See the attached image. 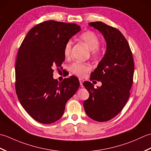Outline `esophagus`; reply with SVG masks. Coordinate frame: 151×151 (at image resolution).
<instances>
[{
  "mask_svg": "<svg viewBox=\"0 0 151 151\" xmlns=\"http://www.w3.org/2000/svg\"><path fill=\"white\" fill-rule=\"evenodd\" d=\"M79 81H80V84H81V86H82L83 81H84V80L82 79V78H79Z\"/></svg>",
  "mask_w": 151,
  "mask_h": 151,
  "instance_id": "obj_1",
  "label": "esophagus"
}]
</instances>
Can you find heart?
Wrapping results in <instances>:
<instances>
[{
    "mask_svg": "<svg viewBox=\"0 0 151 151\" xmlns=\"http://www.w3.org/2000/svg\"><path fill=\"white\" fill-rule=\"evenodd\" d=\"M81 39L86 45L91 50L92 55L95 57H97L101 53L100 49L99 48V45L100 44L99 38L97 36V34L92 31H87L82 33L80 36ZM73 43L71 41H68L65 45L63 49V54L65 57H69L71 53ZM91 67L88 63H84L76 62L73 63L70 67V70L75 75L78 76L83 77L86 75V74L91 70Z\"/></svg>",
    "mask_w": 151,
    "mask_h": 151,
    "instance_id": "heart-1",
    "label": "heart"
}]
</instances>
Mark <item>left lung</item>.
<instances>
[{
    "instance_id": "8db88e82",
    "label": "left lung",
    "mask_w": 151,
    "mask_h": 151,
    "mask_svg": "<svg viewBox=\"0 0 151 151\" xmlns=\"http://www.w3.org/2000/svg\"><path fill=\"white\" fill-rule=\"evenodd\" d=\"M89 25L103 35L106 50L90 80L101 81L94 88L90 82L83 83L89 97L84 101L86 114L92 119L104 122L116 116L126 104L133 82L134 64L129 43L119 30L102 22Z\"/></svg>"
}]
</instances>
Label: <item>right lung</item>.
Segmentation results:
<instances>
[{
	"label": "right lung",
	"instance_id": "obj_1",
	"mask_svg": "<svg viewBox=\"0 0 151 151\" xmlns=\"http://www.w3.org/2000/svg\"><path fill=\"white\" fill-rule=\"evenodd\" d=\"M75 23L47 21L28 32L18 51L15 89L19 101L34 119L50 124L62 117L65 104L80 86L71 76L62 82L53 78V68L65 60V45L81 31Z\"/></svg>",
	"mask_w": 151,
	"mask_h": 151
}]
</instances>
